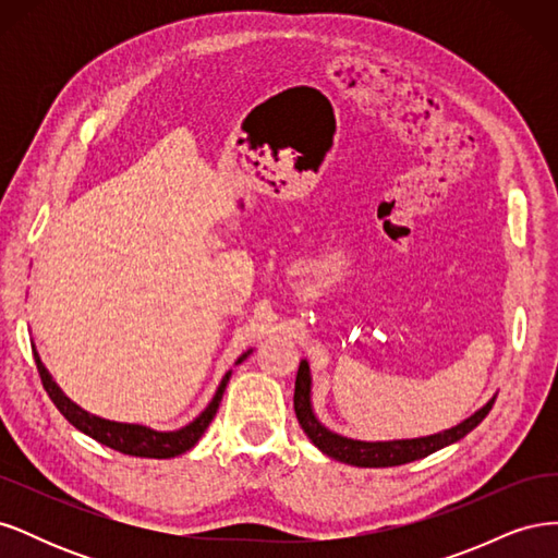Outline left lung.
<instances>
[{
	"mask_svg": "<svg viewBox=\"0 0 558 558\" xmlns=\"http://www.w3.org/2000/svg\"><path fill=\"white\" fill-rule=\"evenodd\" d=\"M496 402V396L488 400L482 410H477L459 426L449 430L426 435V437H414V440H391V442H361L351 440V437H342L332 430H328L320 421L314 416L312 410V375H310V363L300 361L298 377H295V396H293V408L295 416L300 421L302 430L310 437V440L324 451L326 456L335 461H342L349 465L359 468H391L412 463L418 459H426L428 453L442 449L447 445L459 442L472 428H477L484 416L492 412Z\"/></svg>",
	"mask_w": 558,
	"mask_h": 558,
	"instance_id": "8db88e82",
	"label": "left lung"
}]
</instances>
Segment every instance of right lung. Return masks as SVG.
<instances>
[{
  "label": "right lung",
  "instance_id": "add662e5",
  "mask_svg": "<svg viewBox=\"0 0 558 558\" xmlns=\"http://www.w3.org/2000/svg\"><path fill=\"white\" fill-rule=\"evenodd\" d=\"M32 351H35V347H32ZM248 353L251 351L242 353L234 365H240L248 356ZM35 363H37L39 377H41V384L46 388L48 398L53 400L56 408L62 412V416L70 421L74 428L90 435L93 440L102 442V445H107L116 451L130 453V456H142V459H174V456L193 449L199 437L205 435L207 426L211 424V418L216 416L218 404H221L223 391H226V386H228L230 375H232V373H226V377L221 379V384H218V388H216L211 402L207 404V410L202 412L197 418H193L189 426H183L179 430L162 433V430H154V428L140 426V424H118V421H109V418L95 416L86 410H81L76 402H72L70 398L62 393V388L53 381V377L48 375V369L44 367L37 351H35Z\"/></svg>",
  "mask_w": 558,
  "mask_h": 558
}]
</instances>
